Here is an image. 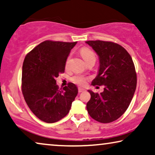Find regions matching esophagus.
Instances as JSON below:
<instances>
[{
  "mask_svg": "<svg viewBox=\"0 0 155 155\" xmlns=\"http://www.w3.org/2000/svg\"><path fill=\"white\" fill-rule=\"evenodd\" d=\"M85 91V89L81 88V87H78V92H79V93H81V92H84Z\"/></svg>",
  "mask_w": 155,
  "mask_h": 155,
  "instance_id": "34e87169",
  "label": "esophagus"
}]
</instances>
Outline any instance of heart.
<instances>
[{"mask_svg": "<svg viewBox=\"0 0 155 155\" xmlns=\"http://www.w3.org/2000/svg\"><path fill=\"white\" fill-rule=\"evenodd\" d=\"M80 52L85 62L88 61L89 60H91L92 58H95V54H94V53L92 51L91 48L87 47H83L81 48ZM68 61L69 60H68L66 62V66L68 65ZM87 80H88V77L83 74H77L74 76V77L71 78V81H72L74 84L79 85H85Z\"/></svg>", "mask_w": 155, "mask_h": 155, "instance_id": "obj_1", "label": "heart"}]
</instances>
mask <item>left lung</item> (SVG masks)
Instances as JSON below:
<instances>
[{"mask_svg":"<svg viewBox=\"0 0 155 155\" xmlns=\"http://www.w3.org/2000/svg\"><path fill=\"white\" fill-rule=\"evenodd\" d=\"M100 58L98 74L92 85H104L98 94L88 91L91 98L86 104L91 117L101 123L118 119L127 109L137 84L135 66L125 48L113 41H87Z\"/></svg>","mask_w":155,"mask_h":155,"instance_id":"8db88e82","label":"left lung"}]
</instances>
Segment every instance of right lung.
<instances>
[{"label": "right lung", "instance_id": "obj_1", "mask_svg": "<svg viewBox=\"0 0 155 155\" xmlns=\"http://www.w3.org/2000/svg\"><path fill=\"white\" fill-rule=\"evenodd\" d=\"M77 41L46 40L28 54L22 67L21 91L32 112L47 123L65 117L78 94L75 84L59 90L55 78L64 72L69 54Z\"/></svg>", "mask_w": 155, "mask_h": 155}]
</instances>
